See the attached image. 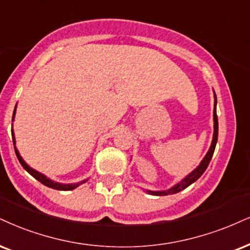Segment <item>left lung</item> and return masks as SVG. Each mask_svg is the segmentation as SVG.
Returning a JSON list of instances; mask_svg holds the SVG:
<instances>
[{"label": "left lung", "instance_id": "1", "mask_svg": "<svg viewBox=\"0 0 250 250\" xmlns=\"http://www.w3.org/2000/svg\"><path fill=\"white\" fill-rule=\"evenodd\" d=\"M215 106H217V96L214 95V110H213L214 133H213V140H212V145H211L210 149H208V152L205 155V158L203 159V161L200 162V165L195 169V170L191 172L190 175H188V176L184 178L183 181L180 182V183H177L176 186H175L174 188H171V189H169L167 191H148L149 193H152V195H154V196H166V195H170V193L180 192V191L186 189V188L189 187L190 184H192L193 182L197 181L200 176H202L203 172H204L206 170V168H208V166L211 161L212 156H213L215 145H217V140H218V117H217V110H215Z\"/></svg>", "mask_w": 250, "mask_h": 250}]
</instances>
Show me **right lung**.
<instances>
[{
	"instance_id": "obj_1",
	"label": "right lung",
	"mask_w": 250,
	"mask_h": 250,
	"mask_svg": "<svg viewBox=\"0 0 250 250\" xmlns=\"http://www.w3.org/2000/svg\"><path fill=\"white\" fill-rule=\"evenodd\" d=\"M14 116H15V111H14ZM12 143H14L15 153H16L17 159H18V161H20V163L21 165V167H23L24 169H25V170H26L27 172H29L30 175H32V176L35 177L36 180H38V181L40 182V183L44 184V186L48 187V188H52V189L68 191V190H73V189H75L76 187H79L80 184L84 183V182H85V181H82V182H80V183H75V184H60V183H55V182L51 181V180H48V178H46V176H44V175H42V174H40V172L36 171V170H33L32 168H30L29 166H27L26 163L23 161V159L21 158L20 153H18V150L16 149V147H15V137H14V133H12Z\"/></svg>"
}]
</instances>
